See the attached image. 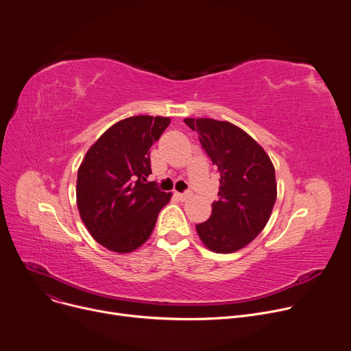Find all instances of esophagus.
Listing matches in <instances>:
<instances>
[{
  "label": "esophagus",
  "instance_id": "34e87169",
  "mask_svg": "<svg viewBox=\"0 0 351 351\" xmlns=\"http://www.w3.org/2000/svg\"><path fill=\"white\" fill-rule=\"evenodd\" d=\"M180 202H186L190 196H192V193H190V192H186V193H176L175 195Z\"/></svg>",
  "mask_w": 351,
  "mask_h": 351
}]
</instances>
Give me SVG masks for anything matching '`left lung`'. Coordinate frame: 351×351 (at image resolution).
Returning a JSON list of instances; mask_svg holds the SVG:
<instances>
[{"label":"left lung","mask_w":351,"mask_h":351,"mask_svg":"<svg viewBox=\"0 0 351 351\" xmlns=\"http://www.w3.org/2000/svg\"><path fill=\"white\" fill-rule=\"evenodd\" d=\"M219 172L218 202L211 215L196 226L206 247L234 253L256 238L271 215L277 182L274 165L263 147L241 127L210 117L183 120Z\"/></svg>","instance_id":"obj_1"}]
</instances>
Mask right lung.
Wrapping results in <instances>:
<instances>
[{"label": "right lung", "mask_w": 351, "mask_h": 351, "mask_svg": "<svg viewBox=\"0 0 351 351\" xmlns=\"http://www.w3.org/2000/svg\"><path fill=\"white\" fill-rule=\"evenodd\" d=\"M171 117L123 119L95 141L78 168L77 207L92 238L116 253L138 249L171 200L148 182L149 148Z\"/></svg>", "instance_id": "right-lung-1"}]
</instances>
